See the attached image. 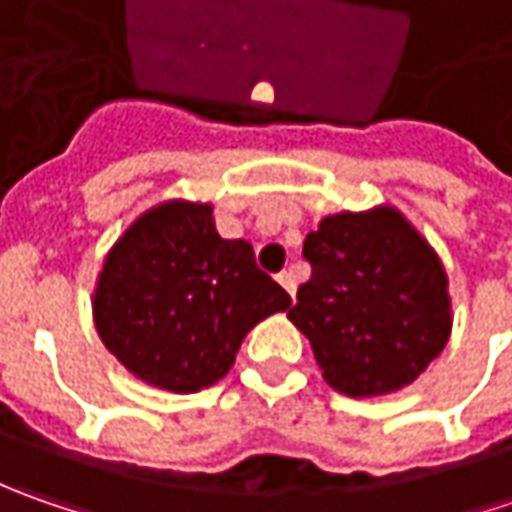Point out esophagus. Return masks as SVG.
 <instances>
[{
  "label": "esophagus",
  "instance_id": "esophagus-1",
  "mask_svg": "<svg viewBox=\"0 0 512 512\" xmlns=\"http://www.w3.org/2000/svg\"><path fill=\"white\" fill-rule=\"evenodd\" d=\"M276 279H279V285L285 287L290 296L296 293V276H293V270H282V273H279Z\"/></svg>",
  "mask_w": 512,
  "mask_h": 512
}]
</instances>
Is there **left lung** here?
Returning a JSON list of instances; mask_svg holds the SVG:
<instances>
[{
    "instance_id": "8db88e82",
    "label": "left lung",
    "mask_w": 512,
    "mask_h": 512,
    "mask_svg": "<svg viewBox=\"0 0 512 512\" xmlns=\"http://www.w3.org/2000/svg\"><path fill=\"white\" fill-rule=\"evenodd\" d=\"M310 279L287 319L330 387L384 396L419 379L450 336L447 273L396 207L325 216L302 250Z\"/></svg>"
}]
</instances>
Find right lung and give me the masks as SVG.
<instances>
[{
    "label": "right lung",
    "mask_w": 512,
    "mask_h": 512,
    "mask_svg": "<svg viewBox=\"0 0 512 512\" xmlns=\"http://www.w3.org/2000/svg\"><path fill=\"white\" fill-rule=\"evenodd\" d=\"M290 307L245 239H222L213 207L165 202L113 245L93 293L102 342L142 382L170 393L216 384L250 327Z\"/></svg>",
    "instance_id": "add662e5"
}]
</instances>
